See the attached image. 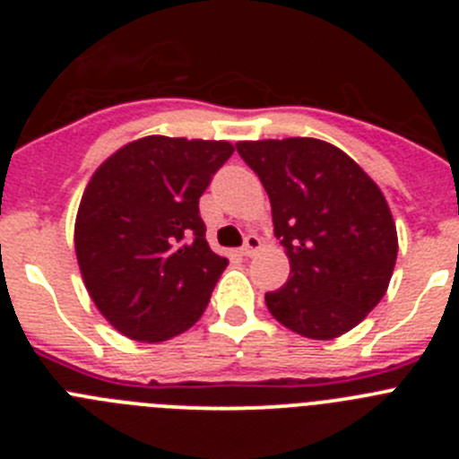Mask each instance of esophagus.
<instances>
[{"label": "esophagus", "instance_id": "obj_1", "mask_svg": "<svg viewBox=\"0 0 459 459\" xmlns=\"http://www.w3.org/2000/svg\"><path fill=\"white\" fill-rule=\"evenodd\" d=\"M259 246H262L259 237H255V234H248V237H246V241H243V246H241V255H243V257H253V255L259 250Z\"/></svg>", "mask_w": 459, "mask_h": 459}]
</instances>
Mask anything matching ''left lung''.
<instances>
[{
    "label": "left lung",
    "mask_w": 459,
    "mask_h": 459,
    "mask_svg": "<svg viewBox=\"0 0 459 459\" xmlns=\"http://www.w3.org/2000/svg\"><path fill=\"white\" fill-rule=\"evenodd\" d=\"M269 193L290 278L264 296L282 326L312 340L351 331L381 301L397 232L379 186L338 147L315 137L238 142Z\"/></svg>",
    "instance_id": "1"
}]
</instances>
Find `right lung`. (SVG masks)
Segmentation results:
<instances>
[{"mask_svg":"<svg viewBox=\"0 0 459 459\" xmlns=\"http://www.w3.org/2000/svg\"><path fill=\"white\" fill-rule=\"evenodd\" d=\"M232 152L222 140L149 135L93 172L75 255L91 301L126 338L163 342L206 310L227 259L206 243L200 197Z\"/></svg>","mask_w":459,"mask_h":459,"instance_id":"right-lung-1","label":"right lung"}]
</instances>
